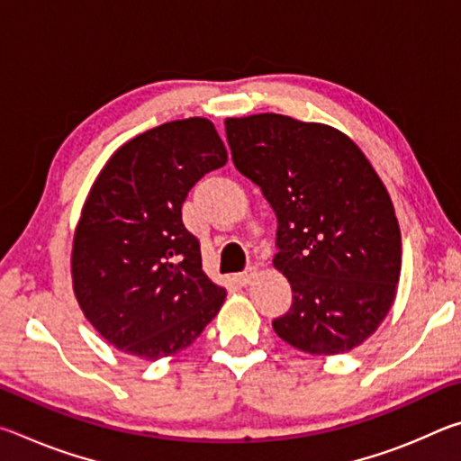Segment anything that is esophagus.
Here are the masks:
<instances>
[{"label":"esophagus","instance_id":"1","mask_svg":"<svg viewBox=\"0 0 461 461\" xmlns=\"http://www.w3.org/2000/svg\"><path fill=\"white\" fill-rule=\"evenodd\" d=\"M256 276H258V268L249 267V268H246L244 272H240V275L236 276V280H238V283H240L241 286H246V285L252 283V280H254Z\"/></svg>","mask_w":461,"mask_h":461}]
</instances>
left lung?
<instances>
[{"mask_svg":"<svg viewBox=\"0 0 461 461\" xmlns=\"http://www.w3.org/2000/svg\"><path fill=\"white\" fill-rule=\"evenodd\" d=\"M233 165L275 209V268L293 305L272 321L313 356L360 346L384 321L401 276V230L384 183L339 130L280 113L225 120Z\"/></svg>","mask_w":461,"mask_h":461,"instance_id":"left-lung-1","label":"left lung"}]
</instances>
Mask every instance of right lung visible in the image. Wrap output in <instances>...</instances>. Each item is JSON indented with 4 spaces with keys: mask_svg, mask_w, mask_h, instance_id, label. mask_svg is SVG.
Segmentation results:
<instances>
[{
    "mask_svg": "<svg viewBox=\"0 0 461 461\" xmlns=\"http://www.w3.org/2000/svg\"><path fill=\"white\" fill-rule=\"evenodd\" d=\"M225 162L212 122L176 120L118 148L93 183L75 230L73 291L87 321L122 352L173 356L220 313L225 288L203 272L181 207Z\"/></svg>",
    "mask_w": 461,
    "mask_h": 461,
    "instance_id": "right-lung-1",
    "label": "right lung"
}]
</instances>
